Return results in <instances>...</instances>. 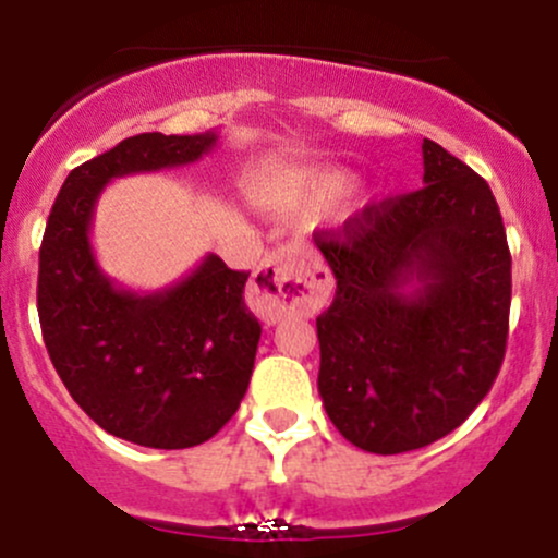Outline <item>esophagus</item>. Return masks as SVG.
Listing matches in <instances>:
<instances>
[{"label":"esophagus","instance_id":"esophagus-1","mask_svg":"<svg viewBox=\"0 0 558 558\" xmlns=\"http://www.w3.org/2000/svg\"><path fill=\"white\" fill-rule=\"evenodd\" d=\"M328 301V277L303 244H284L263 260L252 281V308L268 323L312 314Z\"/></svg>","mask_w":558,"mask_h":558}]
</instances>
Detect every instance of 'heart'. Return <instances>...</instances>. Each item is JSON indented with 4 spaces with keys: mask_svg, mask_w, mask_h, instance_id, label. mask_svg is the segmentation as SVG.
<instances>
[{
    "mask_svg": "<svg viewBox=\"0 0 558 558\" xmlns=\"http://www.w3.org/2000/svg\"><path fill=\"white\" fill-rule=\"evenodd\" d=\"M347 184H350V175H347L344 170H333V168L317 170V173H314L306 184L303 208H306V211H314V208H319L323 203H328L330 197H336L339 192H344Z\"/></svg>",
    "mask_w": 558,
    "mask_h": 558,
    "instance_id": "obj_1",
    "label": "heart"
}]
</instances>
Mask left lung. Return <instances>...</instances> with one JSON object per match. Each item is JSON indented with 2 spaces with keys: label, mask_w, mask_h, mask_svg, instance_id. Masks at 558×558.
<instances>
[{
  "label": "left lung",
  "mask_w": 558,
  "mask_h": 558,
  "mask_svg": "<svg viewBox=\"0 0 558 558\" xmlns=\"http://www.w3.org/2000/svg\"><path fill=\"white\" fill-rule=\"evenodd\" d=\"M423 184L314 233L336 277L317 317V388L366 453H407L459 428L505 361L512 260L494 192L428 137Z\"/></svg>",
  "instance_id": "obj_1"
}]
</instances>
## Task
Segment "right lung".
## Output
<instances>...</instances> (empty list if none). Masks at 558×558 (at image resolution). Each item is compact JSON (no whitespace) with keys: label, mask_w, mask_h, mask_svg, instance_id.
<instances>
[{"label":"right lung","mask_w":558,"mask_h":558,"mask_svg":"<svg viewBox=\"0 0 558 558\" xmlns=\"http://www.w3.org/2000/svg\"><path fill=\"white\" fill-rule=\"evenodd\" d=\"M217 137H126L70 170L43 235L37 314L53 368L99 428L143 448L211 439L250 388L263 328L244 303L250 274L217 255L157 292L113 284L94 260V206L108 181L197 162Z\"/></svg>","instance_id":"1"}]
</instances>
